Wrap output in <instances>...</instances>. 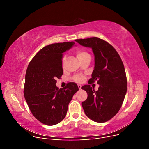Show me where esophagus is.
<instances>
[{
    "label": "esophagus",
    "instance_id": "1",
    "mask_svg": "<svg viewBox=\"0 0 149 149\" xmlns=\"http://www.w3.org/2000/svg\"><path fill=\"white\" fill-rule=\"evenodd\" d=\"M78 88H79V89H81V87H82V86H81V85L78 84Z\"/></svg>",
    "mask_w": 149,
    "mask_h": 149
}]
</instances>
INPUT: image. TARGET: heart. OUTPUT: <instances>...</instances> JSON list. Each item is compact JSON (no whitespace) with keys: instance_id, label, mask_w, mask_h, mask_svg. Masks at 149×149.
<instances>
[{"instance_id":"b5f03b06","label":"heart","mask_w":149,"mask_h":149,"mask_svg":"<svg viewBox=\"0 0 149 149\" xmlns=\"http://www.w3.org/2000/svg\"><path fill=\"white\" fill-rule=\"evenodd\" d=\"M76 55H77V57L78 58V59L79 60L83 59V58L84 57H85L86 56L89 55L88 52H86L84 50H82V49H78V50L76 51ZM65 59H66V57H65V56H64L63 57V59H62L63 63L65 61ZM84 79H85L84 76H83V75H76L73 78V79L75 81L78 82V83L83 82L84 80Z\"/></svg>"}]
</instances>
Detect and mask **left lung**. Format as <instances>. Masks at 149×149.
Instances as JSON below:
<instances>
[{
    "label": "left lung",
    "mask_w": 149,
    "mask_h": 149,
    "mask_svg": "<svg viewBox=\"0 0 149 149\" xmlns=\"http://www.w3.org/2000/svg\"><path fill=\"white\" fill-rule=\"evenodd\" d=\"M81 45L92 48L95 58L94 69L88 83L97 81V91L87 84L81 89L88 93L82 102L84 111L89 119L105 123L118 113L127 92V77L121 58L111 44L97 37L76 39Z\"/></svg>",
    "instance_id": "obj_1"
}]
</instances>
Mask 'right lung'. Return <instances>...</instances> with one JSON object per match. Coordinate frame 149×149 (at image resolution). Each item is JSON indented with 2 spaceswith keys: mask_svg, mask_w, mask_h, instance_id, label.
<instances>
[{
  "mask_svg": "<svg viewBox=\"0 0 149 149\" xmlns=\"http://www.w3.org/2000/svg\"><path fill=\"white\" fill-rule=\"evenodd\" d=\"M74 42L50 44L36 54L28 66L24 93L29 109L35 118L47 125L63 120L68 107L79 88L68 83L65 88L56 87V78L63 75L62 58Z\"/></svg>",
  "mask_w": 149,
  "mask_h": 149,
  "instance_id": "obj_1",
  "label": "right lung"
}]
</instances>
